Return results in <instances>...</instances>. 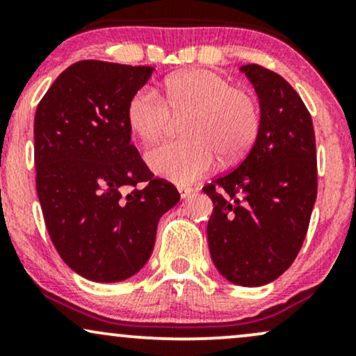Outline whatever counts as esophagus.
Instances as JSON below:
<instances>
[{
	"instance_id": "34e87169",
	"label": "esophagus",
	"mask_w": 356,
	"mask_h": 356,
	"mask_svg": "<svg viewBox=\"0 0 356 356\" xmlns=\"http://www.w3.org/2000/svg\"><path fill=\"white\" fill-rule=\"evenodd\" d=\"M177 189H179V194H181L182 199L189 197L192 192H194V189H192V187H186V186H179Z\"/></svg>"
}]
</instances>
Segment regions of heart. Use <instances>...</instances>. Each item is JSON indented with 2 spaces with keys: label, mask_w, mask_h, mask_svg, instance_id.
Listing matches in <instances>:
<instances>
[{
  "label": "heart",
  "mask_w": 356,
  "mask_h": 356,
  "mask_svg": "<svg viewBox=\"0 0 356 356\" xmlns=\"http://www.w3.org/2000/svg\"><path fill=\"white\" fill-rule=\"evenodd\" d=\"M184 120V140L165 142L145 155L152 172L175 184H191L214 169L218 157L232 164L246 155L259 136V102L226 76L211 70H186L164 80L162 99L140 88L127 102V124L144 144L169 132L172 117Z\"/></svg>",
  "instance_id": "obj_1"
}]
</instances>
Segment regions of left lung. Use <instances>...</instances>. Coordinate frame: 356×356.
Returning a JSON list of instances; mask_svg holds the SVG:
<instances>
[{
	"label": "left lung",
	"mask_w": 356,
	"mask_h": 356,
	"mask_svg": "<svg viewBox=\"0 0 356 356\" xmlns=\"http://www.w3.org/2000/svg\"><path fill=\"white\" fill-rule=\"evenodd\" d=\"M241 72L256 90L263 122L243 162L204 186L214 204L207 241L227 281L263 286L303 246L316 201V142L308 108L283 76L254 63Z\"/></svg>",
	"instance_id": "left-lung-1"
}]
</instances>
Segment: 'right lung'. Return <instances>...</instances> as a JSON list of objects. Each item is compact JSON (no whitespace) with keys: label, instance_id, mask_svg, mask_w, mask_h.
<instances>
[{"label":"right lung","instance_id":"obj_1","mask_svg":"<svg viewBox=\"0 0 356 356\" xmlns=\"http://www.w3.org/2000/svg\"><path fill=\"white\" fill-rule=\"evenodd\" d=\"M152 72L76 61L36 107V192L44 224L61 259L90 281L117 283L140 271L159 219L181 199L130 144L127 102Z\"/></svg>","mask_w":356,"mask_h":356}]
</instances>
